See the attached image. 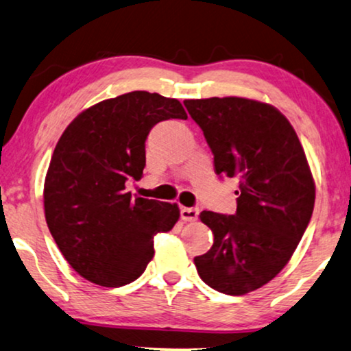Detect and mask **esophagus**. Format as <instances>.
<instances>
[{
    "label": "esophagus",
    "mask_w": 351,
    "mask_h": 351,
    "mask_svg": "<svg viewBox=\"0 0 351 351\" xmlns=\"http://www.w3.org/2000/svg\"><path fill=\"white\" fill-rule=\"evenodd\" d=\"M181 218L184 221H195L199 218V210L193 207H183L181 208Z\"/></svg>",
    "instance_id": "1"
}]
</instances>
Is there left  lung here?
<instances>
[{"mask_svg":"<svg viewBox=\"0 0 351 351\" xmlns=\"http://www.w3.org/2000/svg\"><path fill=\"white\" fill-rule=\"evenodd\" d=\"M184 106L212 149L217 175L239 178L234 215H199L215 239L194 265L215 291L245 295L291 260L315 207V180L295 130L276 107L237 96Z\"/></svg>","mask_w":351,"mask_h":351,"instance_id":"1","label":"left lung"}]
</instances>
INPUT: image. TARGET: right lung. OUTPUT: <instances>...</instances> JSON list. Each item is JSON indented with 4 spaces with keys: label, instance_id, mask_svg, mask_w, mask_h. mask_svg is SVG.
<instances>
[{
    "label": "right lung",
    "instance_id": "right-lung-1",
    "mask_svg": "<svg viewBox=\"0 0 351 351\" xmlns=\"http://www.w3.org/2000/svg\"><path fill=\"white\" fill-rule=\"evenodd\" d=\"M188 119L178 99L132 91L80 112L59 138L45 178V218L69 265L104 287L133 282L154 256V236L180 219L176 204L125 191L146 165L154 125Z\"/></svg>",
    "mask_w": 351,
    "mask_h": 351
}]
</instances>
